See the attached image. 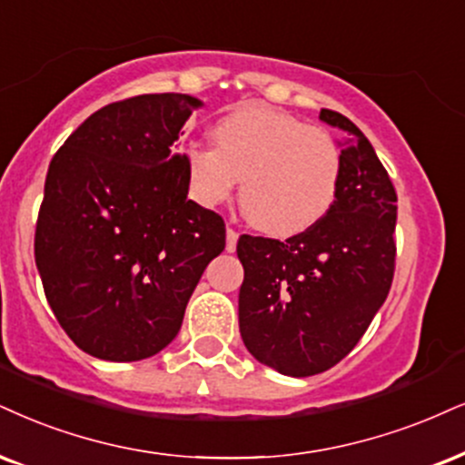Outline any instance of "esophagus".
I'll list each match as a JSON object with an SVG mask.
<instances>
[{
    "label": "esophagus",
    "instance_id": "1",
    "mask_svg": "<svg viewBox=\"0 0 465 465\" xmlns=\"http://www.w3.org/2000/svg\"><path fill=\"white\" fill-rule=\"evenodd\" d=\"M237 239H239V232L232 231V228H228L226 231V252L237 250Z\"/></svg>",
    "mask_w": 465,
    "mask_h": 465
}]
</instances>
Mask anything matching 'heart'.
<instances>
[{
  "label": "heart",
  "instance_id": "b5f03b06",
  "mask_svg": "<svg viewBox=\"0 0 465 465\" xmlns=\"http://www.w3.org/2000/svg\"><path fill=\"white\" fill-rule=\"evenodd\" d=\"M215 146L189 144L185 172L198 204L231 200L242 179V206L256 228L293 237L323 220L341 189V144L328 129L269 105H242L213 127Z\"/></svg>",
  "mask_w": 465,
  "mask_h": 465
}]
</instances>
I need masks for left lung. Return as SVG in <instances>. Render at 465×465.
<instances>
[{"label":"left lung","mask_w":465,"mask_h":465,"mask_svg":"<svg viewBox=\"0 0 465 465\" xmlns=\"http://www.w3.org/2000/svg\"><path fill=\"white\" fill-rule=\"evenodd\" d=\"M319 118L345 131L336 203L306 232L278 239L242 234L239 331L261 364L311 377L358 345L386 302L394 276L397 192L375 148L351 120Z\"/></svg>","instance_id":"obj_1"}]
</instances>
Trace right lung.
<instances>
[{
  "label": "right lung",
  "mask_w": 465,
  "mask_h": 465,
  "mask_svg": "<svg viewBox=\"0 0 465 465\" xmlns=\"http://www.w3.org/2000/svg\"><path fill=\"white\" fill-rule=\"evenodd\" d=\"M203 101L140 94L101 107L49 163L34 256L57 323L82 351L135 362L179 334L226 226L187 198L174 142Z\"/></svg>",
  "instance_id": "1"
}]
</instances>
